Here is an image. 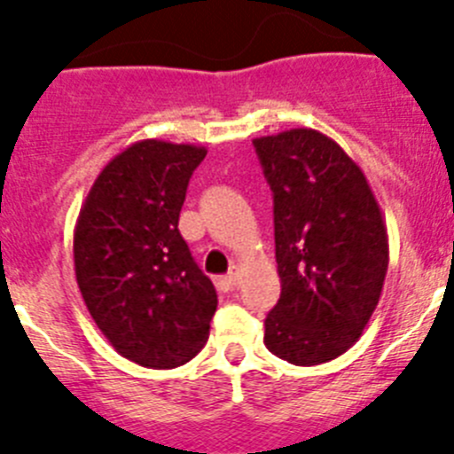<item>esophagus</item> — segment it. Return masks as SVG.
Wrapping results in <instances>:
<instances>
[{
    "mask_svg": "<svg viewBox=\"0 0 454 454\" xmlns=\"http://www.w3.org/2000/svg\"><path fill=\"white\" fill-rule=\"evenodd\" d=\"M237 278H239V269H237V266H232L231 273L223 275V278H217V289L223 291V294H228V291L235 289Z\"/></svg>",
    "mask_w": 454,
    "mask_h": 454,
    "instance_id": "34e87169",
    "label": "esophagus"
}]
</instances>
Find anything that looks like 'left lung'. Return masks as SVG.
<instances>
[{"mask_svg":"<svg viewBox=\"0 0 454 454\" xmlns=\"http://www.w3.org/2000/svg\"><path fill=\"white\" fill-rule=\"evenodd\" d=\"M273 190L278 304L270 354L300 367L345 354L370 323L389 264L387 228L363 169L323 131L253 138Z\"/></svg>","mask_w":454,"mask_h":454,"instance_id":"8db88e82","label":"left lung"}]
</instances>
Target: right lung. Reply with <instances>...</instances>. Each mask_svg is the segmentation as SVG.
Segmentation results:
<instances>
[{"mask_svg": "<svg viewBox=\"0 0 454 454\" xmlns=\"http://www.w3.org/2000/svg\"><path fill=\"white\" fill-rule=\"evenodd\" d=\"M206 147L145 138L103 168L74 231L80 294L103 336L152 370L201 351L217 291L179 232L188 181Z\"/></svg>", "mask_w": 454, "mask_h": 454, "instance_id": "add662e5", "label": "right lung"}]
</instances>
